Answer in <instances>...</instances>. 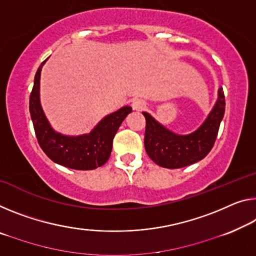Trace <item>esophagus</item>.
<instances>
[{"instance_id": "esophagus-1", "label": "esophagus", "mask_w": 256, "mask_h": 256, "mask_svg": "<svg viewBox=\"0 0 256 256\" xmlns=\"http://www.w3.org/2000/svg\"><path fill=\"white\" fill-rule=\"evenodd\" d=\"M132 108L136 110V111H143V110L146 108V103L143 100H135L132 102Z\"/></svg>"}]
</instances>
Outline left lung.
Instances as JSON below:
<instances>
[{"mask_svg":"<svg viewBox=\"0 0 256 256\" xmlns=\"http://www.w3.org/2000/svg\"><path fill=\"white\" fill-rule=\"evenodd\" d=\"M204 124L188 135H178L168 130L148 113L143 112L146 120L144 145L148 156L164 168H182L198 162L210 152L218 136L220 124L226 111L223 89Z\"/></svg>","mask_w":256,"mask_h":256,"instance_id":"8db88e82","label":"left lung"}]
</instances>
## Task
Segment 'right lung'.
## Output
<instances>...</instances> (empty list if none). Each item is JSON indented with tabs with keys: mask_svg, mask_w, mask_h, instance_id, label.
<instances>
[{
	"mask_svg": "<svg viewBox=\"0 0 256 256\" xmlns=\"http://www.w3.org/2000/svg\"><path fill=\"white\" fill-rule=\"evenodd\" d=\"M46 60L36 70L30 96V113L38 144L54 162L64 167L92 170L103 166L111 156L113 138L118 129L132 108L124 106L106 116L92 132L84 135L66 136L54 132L40 103V76Z\"/></svg>",
	"mask_w": 256,
	"mask_h": 256,
	"instance_id": "right-lung-1",
	"label": "right lung"
}]
</instances>
